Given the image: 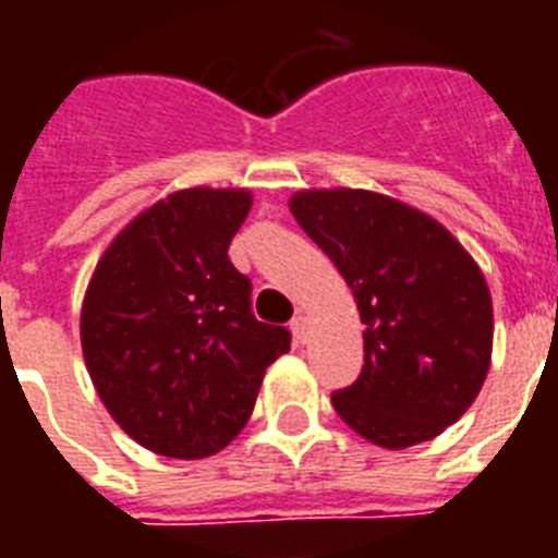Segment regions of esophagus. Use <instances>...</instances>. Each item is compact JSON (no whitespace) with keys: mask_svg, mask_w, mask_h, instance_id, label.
Masks as SVG:
<instances>
[{"mask_svg":"<svg viewBox=\"0 0 558 558\" xmlns=\"http://www.w3.org/2000/svg\"><path fill=\"white\" fill-rule=\"evenodd\" d=\"M289 327H292V332H295V339L301 341V344H306V339H310V324H306V315L298 313Z\"/></svg>","mask_w":558,"mask_h":558,"instance_id":"esophagus-1","label":"esophagus"}]
</instances>
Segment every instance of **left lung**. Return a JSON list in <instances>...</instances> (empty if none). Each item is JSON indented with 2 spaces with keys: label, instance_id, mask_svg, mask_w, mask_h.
Listing matches in <instances>:
<instances>
[{
  "label": "left lung",
  "instance_id": "8db88e82",
  "mask_svg": "<svg viewBox=\"0 0 558 558\" xmlns=\"http://www.w3.org/2000/svg\"><path fill=\"white\" fill-rule=\"evenodd\" d=\"M289 210L353 289L365 324L339 416L381 449L432 440L463 416L493 356V298L466 248L423 210L373 191H301Z\"/></svg>",
  "mask_w": 558,
  "mask_h": 558
}]
</instances>
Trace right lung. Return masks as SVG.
Returning a JSON list of instances; mask_svg holds the SVG:
<instances>
[{"mask_svg":"<svg viewBox=\"0 0 558 558\" xmlns=\"http://www.w3.org/2000/svg\"><path fill=\"white\" fill-rule=\"evenodd\" d=\"M248 208V191L170 193L109 243L83 298V359L100 402L165 458L226 449L292 341L254 318L252 280L228 260Z\"/></svg>","mask_w":558,"mask_h":558,"instance_id":"obj_1","label":"right lung"}]
</instances>
